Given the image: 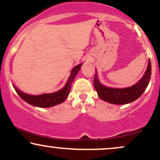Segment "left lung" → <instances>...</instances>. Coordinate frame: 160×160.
Returning <instances> with one entry per match:
<instances>
[{
	"instance_id": "8db88e82",
	"label": "left lung",
	"mask_w": 160,
	"mask_h": 160,
	"mask_svg": "<svg viewBox=\"0 0 160 160\" xmlns=\"http://www.w3.org/2000/svg\"><path fill=\"white\" fill-rule=\"evenodd\" d=\"M150 76L151 62L149 59L144 74L133 86L126 88L108 87L100 82L96 71L94 78V86L99 98L104 102L113 104H126L135 101L144 93L150 82Z\"/></svg>"
}]
</instances>
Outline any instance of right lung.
Masks as SVG:
<instances>
[{
  "mask_svg": "<svg viewBox=\"0 0 160 160\" xmlns=\"http://www.w3.org/2000/svg\"><path fill=\"white\" fill-rule=\"evenodd\" d=\"M82 63L79 64L71 71V74L67 82H66L65 86L59 90L55 92L51 93H44L41 95H29L27 93L23 92L20 89L16 88L15 86L12 85L13 88L15 89L16 92L19 95L20 98L22 100L27 102L28 104L34 106L38 108H50L56 106L57 104H59L64 102L67 97L68 96L70 90H71V84L74 81L75 77L78 74V71L80 70Z\"/></svg>",
  "mask_w": 160,
  "mask_h": 160,
  "instance_id": "obj_1",
  "label": "right lung"
}]
</instances>
